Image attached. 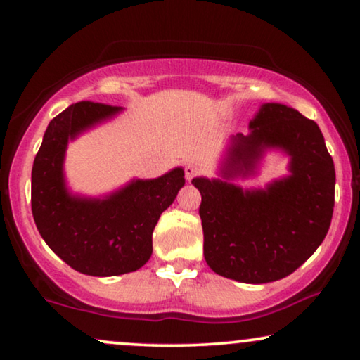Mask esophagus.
Returning a JSON list of instances; mask_svg holds the SVG:
<instances>
[{
	"label": "esophagus",
	"instance_id": "obj_1",
	"mask_svg": "<svg viewBox=\"0 0 360 360\" xmlns=\"http://www.w3.org/2000/svg\"><path fill=\"white\" fill-rule=\"evenodd\" d=\"M200 174V167L196 164H186L185 165V176L186 180H191L195 175Z\"/></svg>",
	"mask_w": 360,
	"mask_h": 360
}]
</instances>
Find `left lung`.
Returning <instances> with one entry per match:
<instances>
[{
  "label": "left lung",
  "mask_w": 360,
  "mask_h": 360,
  "mask_svg": "<svg viewBox=\"0 0 360 360\" xmlns=\"http://www.w3.org/2000/svg\"><path fill=\"white\" fill-rule=\"evenodd\" d=\"M249 127V136L231 137L224 179L252 174L270 146L290 155L288 177L265 191L205 176L191 184L201 193L206 264L226 278L267 283L293 274L326 238L336 172L316 122L293 108L265 103Z\"/></svg>",
  "instance_id": "left-lung-1"
}]
</instances>
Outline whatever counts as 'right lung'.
<instances>
[{
  "label": "right lung",
  "mask_w": 360,
  "mask_h": 360,
  "mask_svg": "<svg viewBox=\"0 0 360 360\" xmlns=\"http://www.w3.org/2000/svg\"><path fill=\"white\" fill-rule=\"evenodd\" d=\"M121 106L80 101L49 122L32 165L31 206L49 248L77 272L112 277L141 269L152 254L160 214L185 185L181 167L154 180H132L105 198L68 193L63 157L68 141L110 120Z\"/></svg>",
  "instance_id": "add662e5"
}]
</instances>
